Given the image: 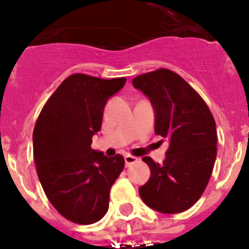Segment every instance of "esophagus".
I'll return each instance as SVG.
<instances>
[{
  "mask_svg": "<svg viewBox=\"0 0 249 249\" xmlns=\"http://www.w3.org/2000/svg\"><path fill=\"white\" fill-rule=\"evenodd\" d=\"M137 160H138L137 157H133V156H131V155L124 156V163H126V167H129L131 164L136 163Z\"/></svg>",
  "mask_w": 249,
  "mask_h": 249,
  "instance_id": "34e87169",
  "label": "esophagus"
}]
</instances>
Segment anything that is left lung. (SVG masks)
Returning <instances> with one entry per match:
<instances>
[{
	"mask_svg": "<svg viewBox=\"0 0 249 249\" xmlns=\"http://www.w3.org/2000/svg\"><path fill=\"white\" fill-rule=\"evenodd\" d=\"M132 83L153 105L155 133L169 142L163 163L142 158L151 177L138 190L141 198L160 213L184 212L201 198L214 167L217 131L213 114L198 92L171 70L140 74Z\"/></svg>",
	"mask_w": 249,
	"mask_h": 249,
	"instance_id": "obj_1",
	"label": "left lung"
}]
</instances>
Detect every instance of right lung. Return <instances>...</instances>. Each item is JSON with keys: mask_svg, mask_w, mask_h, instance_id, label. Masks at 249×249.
Listing matches in <instances>:
<instances>
[{"mask_svg": "<svg viewBox=\"0 0 249 249\" xmlns=\"http://www.w3.org/2000/svg\"><path fill=\"white\" fill-rule=\"evenodd\" d=\"M124 83V77L71 74L48 98L35 124L39 182L57 212L73 223H96L107 213L111 187L124 167L121 155L106 157L91 148L106 102Z\"/></svg>", "mask_w": 249, "mask_h": 249, "instance_id": "obj_1", "label": "right lung"}]
</instances>
